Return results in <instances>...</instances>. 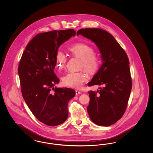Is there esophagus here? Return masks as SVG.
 Segmentation results:
<instances>
[{
  "mask_svg": "<svg viewBox=\"0 0 153 153\" xmlns=\"http://www.w3.org/2000/svg\"><path fill=\"white\" fill-rule=\"evenodd\" d=\"M75 92H76V95H80V94H81V92L79 91H78V90H76Z\"/></svg>",
  "mask_w": 153,
  "mask_h": 153,
  "instance_id": "34e87169",
  "label": "esophagus"
}]
</instances>
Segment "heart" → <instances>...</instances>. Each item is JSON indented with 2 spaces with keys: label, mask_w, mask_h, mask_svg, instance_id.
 <instances>
[{
  "label": "heart",
  "mask_w": 153,
  "mask_h": 153,
  "mask_svg": "<svg viewBox=\"0 0 153 153\" xmlns=\"http://www.w3.org/2000/svg\"><path fill=\"white\" fill-rule=\"evenodd\" d=\"M69 51L73 56L81 59L80 69H84L89 72H95L99 68L100 59L95 54L92 46L85 43H77L69 46ZM67 61L65 54L61 51L57 52L55 57L56 66L59 70L62 69ZM87 75L83 72H69L62 77L64 84L73 88H81L87 80Z\"/></svg>",
  "instance_id": "obj_1"
}]
</instances>
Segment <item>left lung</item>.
<instances>
[{"label": "left lung", "mask_w": 153, "mask_h": 153, "mask_svg": "<svg viewBox=\"0 0 153 153\" xmlns=\"http://www.w3.org/2000/svg\"><path fill=\"white\" fill-rule=\"evenodd\" d=\"M89 39L98 47L102 65L89 86L102 85L100 90L90 91L87 111L94 123L109 126L123 117L132 88L129 60L115 38L104 30L81 29L77 35Z\"/></svg>", "instance_id": "8db88e82"}]
</instances>
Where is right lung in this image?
Instances as JSON below:
<instances>
[{
	"mask_svg": "<svg viewBox=\"0 0 153 153\" xmlns=\"http://www.w3.org/2000/svg\"><path fill=\"white\" fill-rule=\"evenodd\" d=\"M76 34L73 29L39 33L26 46L18 66L23 97L38 120L49 126L63 123L68 104L75 91L54 87L59 80L54 72L58 48Z\"/></svg>",
	"mask_w": 153,
	"mask_h": 153,
	"instance_id": "add662e5",
	"label": "right lung"
}]
</instances>
